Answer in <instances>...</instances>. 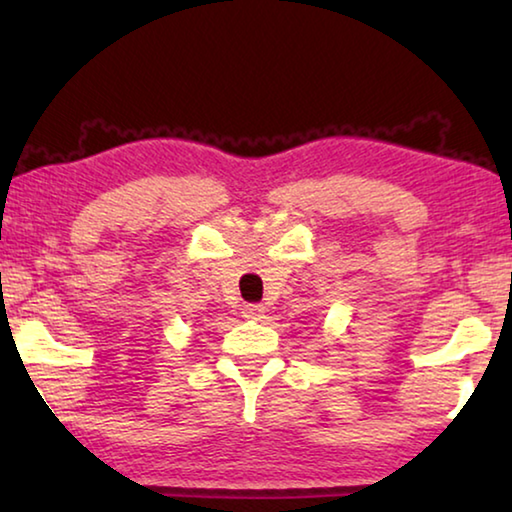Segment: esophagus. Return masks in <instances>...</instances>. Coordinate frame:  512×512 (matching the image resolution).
<instances>
[{"mask_svg":"<svg viewBox=\"0 0 512 512\" xmlns=\"http://www.w3.org/2000/svg\"><path fill=\"white\" fill-rule=\"evenodd\" d=\"M241 314H244V318L259 320V318L264 316V307L262 305H244V309H241Z\"/></svg>","mask_w":512,"mask_h":512,"instance_id":"obj_1","label":"esophagus"}]
</instances>
